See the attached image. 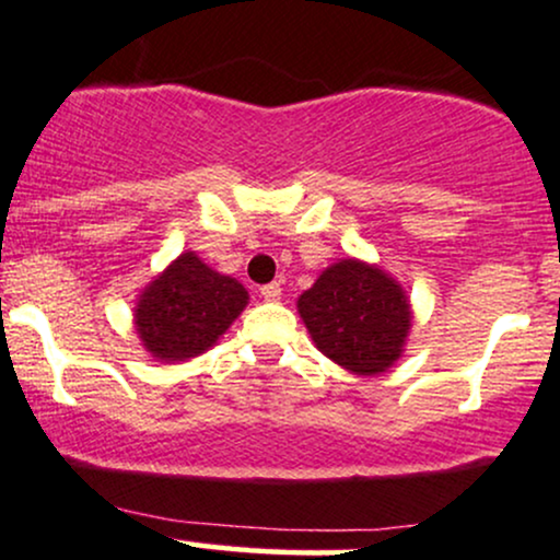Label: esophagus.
I'll use <instances>...</instances> for the list:
<instances>
[{
  "label": "esophagus",
  "instance_id": "obj_1",
  "mask_svg": "<svg viewBox=\"0 0 560 560\" xmlns=\"http://www.w3.org/2000/svg\"><path fill=\"white\" fill-rule=\"evenodd\" d=\"M260 294L266 300H279L281 298V284H279V281H271V284L260 287Z\"/></svg>",
  "mask_w": 560,
  "mask_h": 560
}]
</instances>
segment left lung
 Wrapping results in <instances>:
<instances>
[{
  "label": "left lung",
  "instance_id": "left-lung-1",
  "mask_svg": "<svg viewBox=\"0 0 560 560\" xmlns=\"http://www.w3.org/2000/svg\"><path fill=\"white\" fill-rule=\"evenodd\" d=\"M298 311L326 358L358 376L387 371L410 329L408 298L382 268L334 262L300 294Z\"/></svg>",
  "mask_w": 560,
  "mask_h": 560
}]
</instances>
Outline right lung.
Instances as JSON below:
<instances>
[{"instance_id":"obj_1","label":"right lung","mask_w":560,"mask_h":560,"mask_svg":"<svg viewBox=\"0 0 560 560\" xmlns=\"http://www.w3.org/2000/svg\"><path fill=\"white\" fill-rule=\"evenodd\" d=\"M244 305L247 292L240 281L184 253L141 292L137 331L160 361H184L213 347Z\"/></svg>"}]
</instances>
